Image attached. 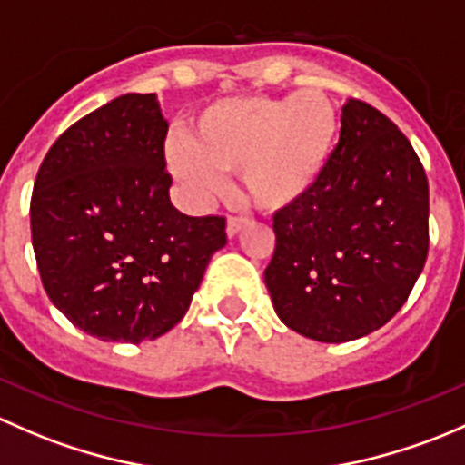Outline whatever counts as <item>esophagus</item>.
<instances>
[{"label":"esophagus","instance_id":"34e87169","mask_svg":"<svg viewBox=\"0 0 465 465\" xmlns=\"http://www.w3.org/2000/svg\"><path fill=\"white\" fill-rule=\"evenodd\" d=\"M246 223H248V219H242V217H231L226 222V234L228 237H237L239 232L243 231V228H246Z\"/></svg>","mask_w":465,"mask_h":465}]
</instances>
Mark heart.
<instances>
[{"label": "heart", "instance_id": "1", "mask_svg": "<svg viewBox=\"0 0 465 465\" xmlns=\"http://www.w3.org/2000/svg\"><path fill=\"white\" fill-rule=\"evenodd\" d=\"M338 141L340 114L324 91L232 95L201 109L190 138L172 136L165 159L194 201L223 193V174H239L248 203L280 213L315 193Z\"/></svg>", "mask_w": 465, "mask_h": 465}]
</instances>
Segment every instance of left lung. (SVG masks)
Here are the masks:
<instances>
[{"mask_svg":"<svg viewBox=\"0 0 465 465\" xmlns=\"http://www.w3.org/2000/svg\"><path fill=\"white\" fill-rule=\"evenodd\" d=\"M428 179L399 127L349 98L322 183L272 217L264 271L277 318L318 342H349L390 322L428 257Z\"/></svg>","mask_w":465,"mask_h":465,"instance_id":"8db88e82","label":"left lung"}]
</instances>
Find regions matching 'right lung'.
Segmentation results:
<instances>
[{
	"mask_svg": "<svg viewBox=\"0 0 465 465\" xmlns=\"http://www.w3.org/2000/svg\"><path fill=\"white\" fill-rule=\"evenodd\" d=\"M156 94H125L54 143L33 185L31 234L46 295L104 342L154 340L185 315L226 219L170 201Z\"/></svg>",
	"mask_w": 465,
	"mask_h": 465,
	"instance_id": "obj_1",
	"label": "right lung"
}]
</instances>
